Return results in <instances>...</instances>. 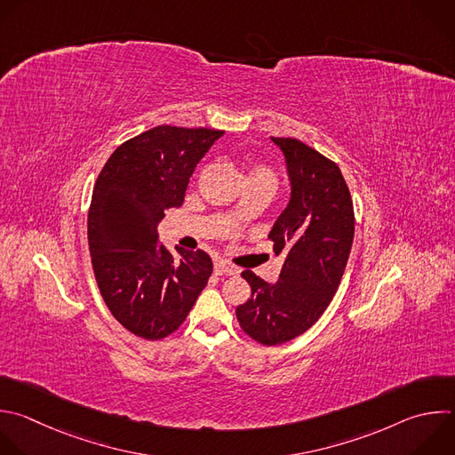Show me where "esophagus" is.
Segmentation results:
<instances>
[{
	"label": "esophagus",
	"mask_w": 455,
	"mask_h": 455,
	"mask_svg": "<svg viewBox=\"0 0 455 455\" xmlns=\"http://www.w3.org/2000/svg\"><path fill=\"white\" fill-rule=\"evenodd\" d=\"M214 271H216V275H227V276H235V275H239V269H237L235 266H230V264L223 262V260H218V262L214 264Z\"/></svg>",
	"instance_id": "obj_1"
}]
</instances>
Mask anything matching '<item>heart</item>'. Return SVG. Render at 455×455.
Returning <instances> with one entry per match:
<instances>
[{"instance_id": "1", "label": "heart", "mask_w": 455, "mask_h": 455, "mask_svg": "<svg viewBox=\"0 0 455 455\" xmlns=\"http://www.w3.org/2000/svg\"><path fill=\"white\" fill-rule=\"evenodd\" d=\"M248 177H266V179H271V180H275V175H273V173H271L267 168H264V166H255V168H251Z\"/></svg>"}]
</instances>
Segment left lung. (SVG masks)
Masks as SVG:
<instances>
[{"instance_id": "1", "label": "left lung", "mask_w": 455, "mask_h": 455, "mask_svg": "<svg viewBox=\"0 0 455 455\" xmlns=\"http://www.w3.org/2000/svg\"><path fill=\"white\" fill-rule=\"evenodd\" d=\"M285 157L291 198L269 239L285 260L275 283L246 269L251 298L237 306L241 329L273 347L309 331L329 307L354 241V204L336 163L291 137H271Z\"/></svg>"}]
</instances>
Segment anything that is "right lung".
I'll list each match as a JSON object with an SVG mask.
<instances>
[{
	"label": "right lung",
	"mask_w": 455,
	"mask_h": 455,
	"mask_svg": "<svg viewBox=\"0 0 455 455\" xmlns=\"http://www.w3.org/2000/svg\"><path fill=\"white\" fill-rule=\"evenodd\" d=\"M223 130L161 124L128 139L98 175L87 218L94 276L112 316L132 334L175 332L212 273L211 257L159 244L164 211L184 204L189 179Z\"/></svg>",
	"instance_id": "1"
}]
</instances>
